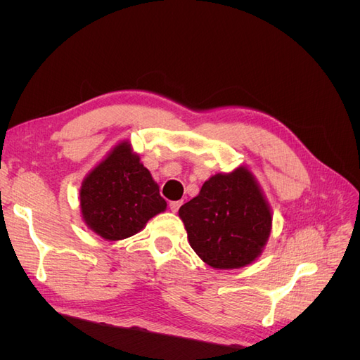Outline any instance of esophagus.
Wrapping results in <instances>:
<instances>
[{
    "label": "esophagus",
    "instance_id": "obj_1",
    "mask_svg": "<svg viewBox=\"0 0 360 360\" xmlns=\"http://www.w3.org/2000/svg\"><path fill=\"white\" fill-rule=\"evenodd\" d=\"M180 205H181V201H171L169 202V209H171V212L176 213L180 209Z\"/></svg>",
    "mask_w": 360,
    "mask_h": 360
}]
</instances>
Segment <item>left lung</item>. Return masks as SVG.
<instances>
[{
	"instance_id": "obj_1",
	"label": "left lung",
	"mask_w": 360,
	"mask_h": 360,
	"mask_svg": "<svg viewBox=\"0 0 360 360\" xmlns=\"http://www.w3.org/2000/svg\"><path fill=\"white\" fill-rule=\"evenodd\" d=\"M179 216L189 245L213 269L254 263L271 231L270 205L246 167L214 174L197 197L180 207Z\"/></svg>"
}]
</instances>
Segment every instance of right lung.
Returning a JSON list of instances; mask_svg holds the SVG:
<instances>
[{"mask_svg": "<svg viewBox=\"0 0 360 360\" xmlns=\"http://www.w3.org/2000/svg\"><path fill=\"white\" fill-rule=\"evenodd\" d=\"M79 204L85 225L111 242L139 233L151 217L167 210L158 183L129 141L118 143L86 174Z\"/></svg>", "mask_w": 360, "mask_h": 360, "instance_id": "add662e5", "label": "right lung"}]
</instances>
